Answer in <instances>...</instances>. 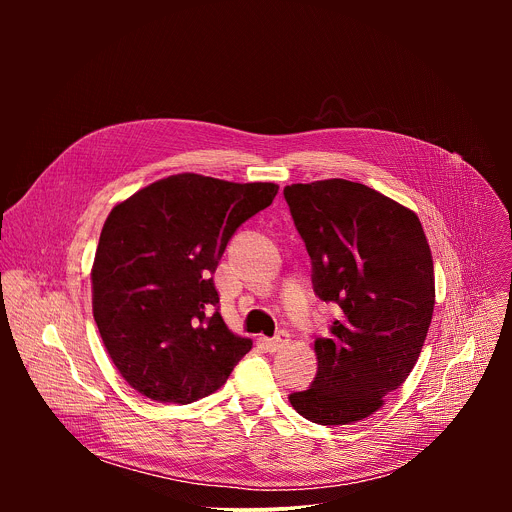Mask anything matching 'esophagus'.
Segmentation results:
<instances>
[{"mask_svg": "<svg viewBox=\"0 0 512 512\" xmlns=\"http://www.w3.org/2000/svg\"><path fill=\"white\" fill-rule=\"evenodd\" d=\"M287 344H289V334H287L285 330H279L273 338H267V340H265V346H267L269 352H277V350L285 348Z\"/></svg>", "mask_w": 512, "mask_h": 512, "instance_id": "obj_1", "label": "esophagus"}]
</instances>
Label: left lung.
<instances>
[{
    "label": "left lung",
    "mask_w": 512,
    "mask_h": 512,
    "mask_svg": "<svg viewBox=\"0 0 512 512\" xmlns=\"http://www.w3.org/2000/svg\"><path fill=\"white\" fill-rule=\"evenodd\" d=\"M312 259L316 296L340 308L316 338L318 373L289 395L320 425L369 417L399 389L423 348L435 304L433 259L415 212L342 178L283 190Z\"/></svg>",
    "instance_id": "1"
}]
</instances>
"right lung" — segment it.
I'll return each instance as SVG.
<instances>
[{"instance_id":"add662e5","label":"right lung","mask_w":512,"mask_h":512,"mask_svg":"<svg viewBox=\"0 0 512 512\" xmlns=\"http://www.w3.org/2000/svg\"><path fill=\"white\" fill-rule=\"evenodd\" d=\"M279 186L176 174L117 204L93 263V316L121 377L162 403L223 387L253 342L233 334L212 273Z\"/></svg>"}]
</instances>
